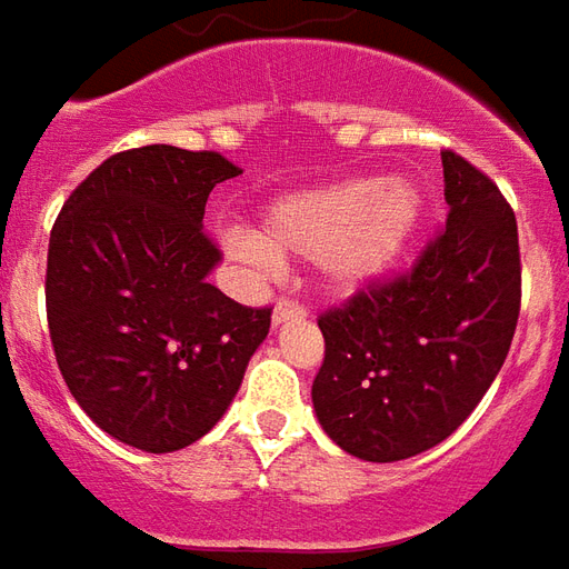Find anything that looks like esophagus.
Instances as JSON below:
<instances>
[{
	"label": "esophagus",
	"mask_w": 569,
	"mask_h": 569,
	"mask_svg": "<svg viewBox=\"0 0 569 569\" xmlns=\"http://www.w3.org/2000/svg\"><path fill=\"white\" fill-rule=\"evenodd\" d=\"M302 318H306V309L297 300H279L276 309H272V327L288 325V321H302Z\"/></svg>",
	"instance_id": "34e87169"
}]
</instances>
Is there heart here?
I'll list each match as a JSON object with an SVG mask.
<instances>
[{"label": "heart", "instance_id": "obj_1", "mask_svg": "<svg viewBox=\"0 0 569 569\" xmlns=\"http://www.w3.org/2000/svg\"><path fill=\"white\" fill-rule=\"evenodd\" d=\"M421 221V193L406 178H348L269 202L260 227H236L227 248L254 269L312 260L327 288L358 290L391 272Z\"/></svg>", "mask_w": 569, "mask_h": 569}]
</instances>
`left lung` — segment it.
Instances as JSON below:
<instances>
[{"instance_id": "obj_1", "label": "left lung", "mask_w": 569, "mask_h": 569, "mask_svg": "<svg viewBox=\"0 0 569 569\" xmlns=\"http://www.w3.org/2000/svg\"><path fill=\"white\" fill-rule=\"evenodd\" d=\"M446 230L412 272L318 318L315 416L336 446L391 463L458 430L503 367L521 306L518 223L491 178L442 151Z\"/></svg>"}]
</instances>
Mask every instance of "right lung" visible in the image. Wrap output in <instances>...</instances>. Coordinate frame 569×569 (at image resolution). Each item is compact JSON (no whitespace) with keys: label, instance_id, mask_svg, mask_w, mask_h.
Segmentation results:
<instances>
[{"label":"right lung","instance_id":"obj_1","mask_svg":"<svg viewBox=\"0 0 569 569\" xmlns=\"http://www.w3.org/2000/svg\"><path fill=\"white\" fill-rule=\"evenodd\" d=\"M242 172L214 151L144 144L97 166L48 244V327L69 391L109 437L166 455L206 437L269 333V309L209 284L206 199Z\"/></svg>","mask_w":569,"mask_h":569}]
</instances>
